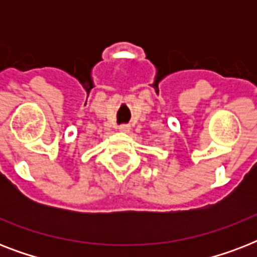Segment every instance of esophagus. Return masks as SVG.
<instances>
[{
    "instance_id": "1",
    "label": "esophagus",
    "mask_w": 257,
    "mask_h": 257,
    "mask_svg": "<svg viewBox=\"0 0 257 257\" xmlns=\"http://www.w3.org/2000/svg\"><path fill=\"white\" fill-rule=\"evenodd\" d=\"M129 129H131V126H129L128 124H121L120 126H118V131H120V132H124V133L129 132Z\"/></svg>"
}]
</instances>
